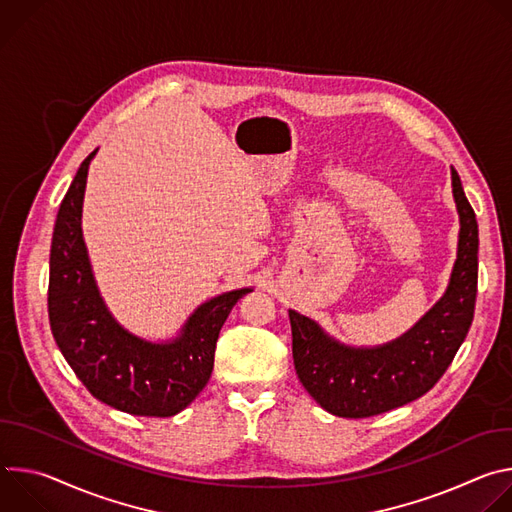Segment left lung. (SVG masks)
Returning a JSON list of instances; mask_svg holds the SVG:
<instances>
[{"label":"left lung","instance_id":"8db88e82","mask_svg":"<svg viewBox=\"0 0 512 512\" xmlns=\"http://www.w3.org/2000/svg\"><path fill=\"white\" fill-rule=\"evenodd\" d=\"M452 190L460 239L450 285L409 332L383 346L354 348L289 310L298 379L328 413L360 419L391 411L425 395L452 364L474 320L478 291V223L454 168Z\"/></svg>","mask_w":512,"mask_h":512}]
</instances>
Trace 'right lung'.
Returning <instances> with one entry per match:
<instances>
[{"mask_svg":"<svg viewBox=\"0 0 512 512\" xmlns=\"http://www.w3.org/2000/svg\"><path fill=\"white\" fill-rule=\"evenodd\" d=\"M95 154L81 164L56 216L48 279L50 330L95 399L129 415L170 417L206 387L218 332L233 306L253 289H233L204 302L170 342H150L125 330L99 294L83 241V198Z\"/></svg>","mask_w":512,"mask_h":512,"instance_id":"1","label":"right lung"}]
</instances>
